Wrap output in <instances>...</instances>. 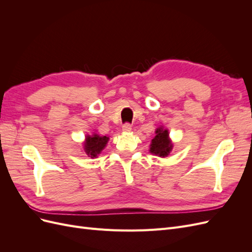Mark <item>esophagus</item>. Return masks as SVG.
<instances>
[{
	"instance_id": "1",
	"label": "esophagus",
	"mask_w": 252,
	"mask_h": 252,
	"mask_svg": "<svg viewBox=\"0 0 252 252\" xmlns=\"http://www.w3.org/2000/svg\"><path fill=\"white\" fill-rule=\"evenodd\" d=\"M122 130H123L124 132H130L131 131V125L130 124H124L123 127H122Z\"/></svg>"
}]
</instances>
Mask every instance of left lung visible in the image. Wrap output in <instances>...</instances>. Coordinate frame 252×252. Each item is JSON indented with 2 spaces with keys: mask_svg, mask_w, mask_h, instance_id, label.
I'll return each instance as SVG.
<instances>
[{
  "mask_svg": "<svg viewBox=\"0 0 252 252\" xmlns=\"http://www.w3.org/2000/svg\"><path fill=\"white\" fill-rule=\"evenodd\" d=\"M173 144L169 138L168 129L164 126H159L156 129L154 139L151 140L149 152L159 158L168 157L172 150Z\"/></svg>",
  "mask_w": 252,
  "mask_h": 252,
  "instance_id": "left-lung-1",
  "label": "left lung"
}]
</instances>
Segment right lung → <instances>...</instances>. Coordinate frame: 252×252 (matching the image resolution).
Wrapping results in <instances>:
<instances>
[{
  "instance_id": "add662e5",
  "label": "right lung",
  "mask_w": 252,
  "mask_h": 252,
  "mask_svg": "<svg viewBox=\"0 0 252 252\" xmlns=\"http://www.w3.org/2000/svg\"><path fill=\"white\" fill-rule=\"evenodd\" d=\"M109 141V136L100 135L96 132L93 134H87L85 136V141L83 143V148L85 154L91 158H94L101 154L102 150L106 147Z\"/></svg>"
}]
</instances>
